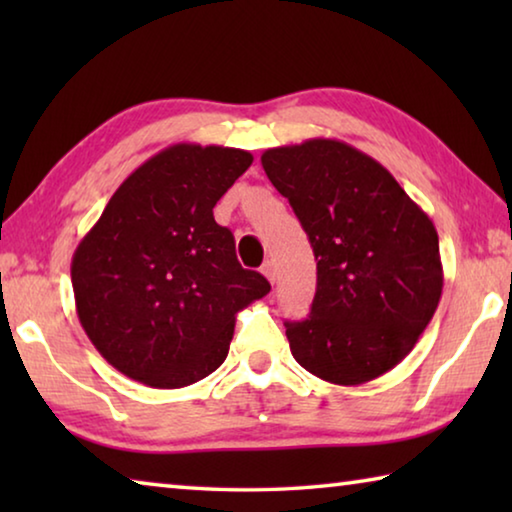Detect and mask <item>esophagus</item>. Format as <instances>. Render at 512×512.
Instances as JSON below:
<instances>
[{
	"mask_svg": "<svg viewBox=\"0 0 512 512\" xmlns=\"http://www.w3.org/2000/svg\"><path fill=\"white\" fill-rule=\"evenodd\" d=\"M262 273L266 275V280H268V282L275 284V280H277V268H275V262H271V259H268V262H264V266H262Z\"/></svg>",
	"mask_w": 512,
	"mask_h": 512,
	"instance_id": "34e87169",
	"label": "esophagus"
}]
</instances>
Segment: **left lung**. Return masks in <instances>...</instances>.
<instances>
[{
  "label": "left lung",
  "instance_id": "8db88e82",
  "mask_svg": "<svg viewBox=\"0 0 512 512\" xmlns=\"http://www.w3.org/2000/svg\"><path fill=\"white\" fill-rule=\"evenodd\" d=\"M316 257L311 314L287 325L311 375L357 386L395 368L418 343L443 293L438 232L391 171L339 140L262 155Z\"/></svg>",
  "mask_w": 512,
  "mask_h": 512
}]
</instances>
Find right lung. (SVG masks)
<instances>
[{
	"instance_id": "add662e5",
	"label": "right lung",
	"mask_w": 512,
	"mask_h": 512,
	"mask_svg": "<svg viewBox=\"0 0 512 512\" xmlns=\"http://www.w3.org/2000/svg\"><path fill=\"white\" fill-rule=\"evenodd\" d=\"M253 164L228 146L173 144L137 167L72 257L76 314L112 368L183 388L221 366L237 311L271 291L241 268L214 205Z\"/></svg>"
}]
</instances>
